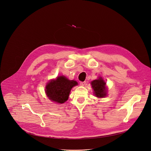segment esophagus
I'll list each match as a JSON object with an SVG mask.
<instances>
[{"label": "esophagus", "mask_w": 151, "mask_h": 151, "mask_svg": "<svg viewBox=\"0 0 151 151\" xmlns=\"http://www.w3.org/2000/svg\"><path fill=\"white\" fill-rule=\"evenodd\" d=\"M86 84V81H81L80 82V85H81V86H85Z\"/></svg>", "instance_id": "obj_1"}]
</instances>
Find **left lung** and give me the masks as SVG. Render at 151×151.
Masks as SVG:
<instances>
[{"mask_svg":"<svg viewBox=\"0 0 151 151\" xmlns=\"http://www.w3.org/2000/svg\"><path fill=\"white\" fill-rule=\"evenodd\" d=\"M91 85L94 90L95 95L98 98H103L106 96V83L102 78H99L98 80H95L91 82Z\"/></svg>","mask_w":151,"mask_h":151,"instance_id":"left-lung-1","label":"left lung"}]
</instances>
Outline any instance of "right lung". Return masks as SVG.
I'll list each match as a JSON object with an SVG mask.
<instances>
[{
	"label": "right lung",
	"instance_id": "1",
	"mask_svg": "<svg viewBox=\"0 0 151 151\" xmlns=\"http://www.w3.org/2000/svg\"><path fill=\"white\" fill-rule=\"evenodd\" d=\"M77 85L76 81L69 80L64 76H60L48 83L45 92L50 100L62 104L68 100L72 88Z\"/></svg>",
	"mask_w": 151,
	"mask_h": 151
}]
</instances>
